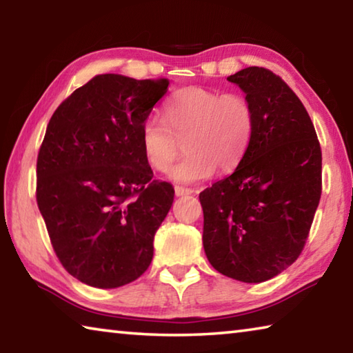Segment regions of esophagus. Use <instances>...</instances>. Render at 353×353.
I'll return each instance as SVG.
<instances>
[{"instance_id": "34e87169", "label": "esophagus", "mask_w": 353, "mask_h": 353, "mask_svg": "<svg viewBox=\"0 0 353 353\" xmlns=\"http://www.w3.org/2000/svg\"><path fill=\"white\" fill-rule=\"evenodd\" d=\"M174 191H176V196H187V194H191L193 193V190L191 188H185V187H174Z\"/></svg>"}]
</instances>
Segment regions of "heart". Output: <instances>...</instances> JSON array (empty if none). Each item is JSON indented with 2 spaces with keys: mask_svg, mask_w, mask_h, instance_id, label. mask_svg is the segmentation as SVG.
<instances>
[{
  "mask_svg": "<svg viewBox=\"0 0 353 353\" xmlns=\"http://www.w3.org/2000/svg\"><path fill=\"white\" fill-rule=\"evenodd\" d=\"M255 113L250 101L238 93L204 87L179 90L165 107V119L149 115L141 126V148L148 163L168 171L182 151L187 154L171 171L177 182H198L216 168H236L252 140Z\"/></svg>",
  "mask_w": 353,
  "mask_h": 353,
  "instance_id": "1",
  "label": "heart"
}]
</instances>
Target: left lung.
Returning <instances> with one entry per match:
<instances>
[{
  "label": "left lung",
  "mask_w": 353,
  "mask_h": 353,
  "mask_svg": "<svg viewBox=\"0 0 353 353\" xmlns=\"http://www.w3.org/2000/svg\"><path fill=\"white\" fill-rule=\"evenodd\" d=\"M227 81L246 93L255 128L236 170L199 194L202 241L218 272L260 283L305 246L322 193V152L312 118L282 77L249 67Z\"/></svg>",
  "instance_id": "1"
}]
</instances>
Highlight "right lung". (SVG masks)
<instances>
[{"instance_id": "obj_1", "label": "right lung", "mask_w": 353, "mask_h": 353, "mask_svg": "<svg viewBox=\"0 0 353 353\" xmlns=\"http://www.w3.org/2000/svg\"><path fill=\"white\" fill-rule=\"evenodd\" d=\"M168 85L98 74L48 123L35 198L59 261L82 283L118 288L151 265L174 188L152 179L141 126Z\"/></svg>"}]
</instances>
